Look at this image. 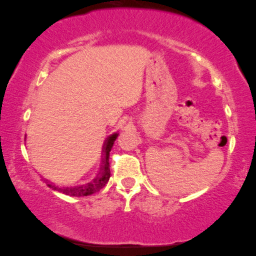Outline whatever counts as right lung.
I'll list each match as a JSON object with an SVG mask.
<instances>
[{"mask_svg": "<svg viewBox=\"0 0 256 256\" xmlns=\"http://www.w3.org/2000/svg\"><path fill=\"white\" fill-rule=\"evenodd\" d=\"M118 133H114L112 135H110L108 138L106 140L104 144V158H102V163L100 166V171L98 173L96 178L88 182V184L78 186V187H64V188H58L52 184H48L50 188L53 189V190H57L60 192H62L67 196H90L93 194L94 192H100V189L107 184L109 178H110V168H109V152L111 148L114 146V142L116 140Z\"/></svg>", "mask_w": 256, "mask_h": 256, "instance_id": "right-lung-1", "label": "right lung"}]
</instances>
